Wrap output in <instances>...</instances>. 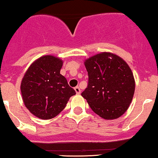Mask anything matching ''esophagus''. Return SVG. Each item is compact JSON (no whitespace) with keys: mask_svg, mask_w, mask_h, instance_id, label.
<instances>
[{"mask_svg":"<svg viewBox=\"0 0 158 158\" xmlns=\"http://www.w3.org/2000/svg\"><path fill=\"white\" fill-rule=\"evenodd\" d=\"M74 90H75L77 94H81V89H80V87H78V86H77V87H74Z\"/></svg>","mask_w":158,"mask_h":158,"instance_id":"34e87169","label":"esophagus"}]
</instances>
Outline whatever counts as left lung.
I'll return each instance as SVG.
<instances>
[{
    "label": "left lung",
    "mask_w": 158,
    "mask_h": 158,
    "mask_svg": "<svg viewBox=\"0 0 158 158\" xmlns=\"http://www.w3.org/2000/svg\"><path fill=\"white\" fill-rule=\"evenodd\" d=\"M88 84L81 95L91 110L106 120L116 119L127 110L135 90L127 64L111 53H101L84 62Z\"/></svg>",
    "instance_id": "left-lung-1"
}]
</instances>
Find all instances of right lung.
I'll return each instance as SVG.
<instances>
[{"label":"right lung","instance_id":"1","mask_svg":"<svg viewBox=\"0 0 158 158\" xmlns=\"http://www.w3.org/2000/svg\"><path fill=\"white\" fill-rule=\"evenodd\" d=\"M63 62L58 57L43 56L34 62L21 84L23 101L31 114L40 119H51L66 107L76 92L60 74Z\"/></svg>","mask_w":158,"mask_h":158}]
</instances>
